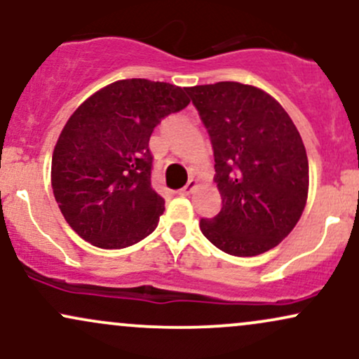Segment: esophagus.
Listing matches in <instances>:
<instances>
[{
    "label": "esophagus",
    "mask_w": 359,
    "mask_h": 359,
    "mask_svg": "<svg viewBox=\"0 0 359 359\" xmlns=\"http://www.w3.org/2000/svg\"><path fill=\"white\" fill-rule=\"evenodd\" d=\"M196 187H197V180L191 179L187 184H185V187L180 189V194H182V196H189V194H192L194 191H196Z\"/></svg>",
    "instance_id": "1"
}]
</instances>
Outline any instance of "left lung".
<instances>
[{
  "label": "left lung",
  "instance_id": "8db88e82",
  "mask_svg": "<svg viewBox=\"0 0 359 359\" xmlns=\"http://www.w3.org/2000/svg\"><path fill=\"white\" fill-rule=\"evenodd\" d=\"M214 150L222 208L201 231L233 257L278 245L302 216L309 192L306 147L287 111L241 82L187 88Z\"/></svg>",
  "mask_w": 359,
  "mask_h": 359
}]
</instances>
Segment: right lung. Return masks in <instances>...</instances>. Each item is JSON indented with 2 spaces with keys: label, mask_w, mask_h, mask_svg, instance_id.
Listing matches in <instances>:
<instances>
[{
  "label": "right lung",
  "mask_w": 359,
  "mask_h": 359,
  "mask_svg": "<svg viewBox=\"0 0 359 359\" xmlns=\"http://www.w3.org/2000/svg\"><path fill=\"white\" fill-rule=\"evenodd\" d=\"M191 102L185 88L125 79L88 97L65 123L52 155V189L82 240L119 250L147 238L165 211L151 189L154 128Z\"/></svg>",
  "instance_id": "1"
}]
</instances>
